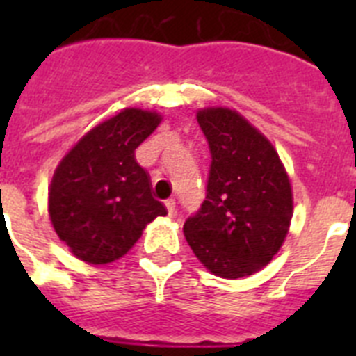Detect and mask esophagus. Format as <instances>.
Listing matches in <instances>:
<instances>
[{
    "label": "esophagus",
    "instance_id": "1",
    "mask_svg": "<svg viewBox=\"0 0 356 356\" xmlns=\"http://www.w3.org/2000/svg\"><path fill=\"white\" fill-rule=\"evenodd\" d=\"M165 209H168V212H169V216H175V212H176V201L172 200H168L165 201Z\"/></svg>",
    "mask_w": 356,
    "mask_h": 356
}]
</instances>
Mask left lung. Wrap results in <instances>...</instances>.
Returning <instances> with one entry per match:
<instances>
[{"instance_id": "8db88e82", "label": "left lung", "mask_w": 356, "mask_h": 356, "mask_svg": "<svg viewBox=\"0 0 356 356\" xmlns=\"http://www.w3.org/2000/svg\"><path fill=\"white\" fill-rule=\"evenodd\" d=\"M209 140L207 197L184 225L188 246L212 275L242 278L280 251L292 219V188L275 146L238 112H197Z\"/></svg>"}]
</instances>
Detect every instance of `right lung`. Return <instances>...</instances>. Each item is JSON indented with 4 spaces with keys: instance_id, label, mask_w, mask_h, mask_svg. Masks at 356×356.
I'll return each mask as SVG.
<instances>
[{
    "instance_id": "obj_1",
    "label": "right lung",
    "mask_w": 356,
    "mask_h": 356,
    "mask_svg": "<svg viewBox=\"0 0 356 356\" xmlns=\"http://www.w3.org/2000/svg\"><path fill=\"white\" fill-rule=\"evenodd\" d=\"M156 112L124 108L81 137L49 185V217L76 259L103 266L121 259L165 207L151 193L135 149L159 127Z\"/></svg>"
}]
</instances>
